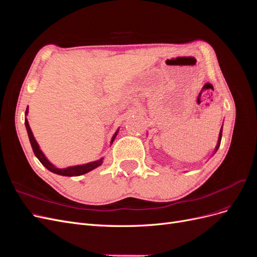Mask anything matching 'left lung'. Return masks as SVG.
Wrapping results in <instances>:
<instances>
[{"label": "left lung", "mask_w": 257, "mask_h": 257, "mask_svg": "<svg viewBox=\"0 0 257 257\" xmlns=\"http://www.w3.org/2000/svg\"><path fill=\"white\" fill-rule=\"evenodd\" d=\"M222 131H223V125H222V127H221V130H220V134H219V139H217V144H216V146H215V149H214V151H213V154L217 151V149H219V147H220V144H221V139H222Z\"/></svg>", "instance_id": "8db88e82"}]
</instances>
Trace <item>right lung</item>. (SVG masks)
Returning a JSON list of instances; mask_svg holds the SVG:
<instances>
[{
    "instance_id": "add662e5",
    "label": "right lung",
    "mask_w": 257,
    "mask_h": 257,
    "mask_svg": "<svg viewBox=\"0 0 257 257\" xmlns=\"http://www.w3.org/2000/svg\"><path fill=\"white\" fill-rule=\"evenodd\" d=\"M29 106L27 107V110H26V115H28V112H29ZM25 124H26V127H27V132H28V136H29V139H30V143H31V146H32V149H33V152L35 154V157L40 160V162L42 163V164L47 168L49 172L53 173V174H57V175H60V176H66V177H76V176H81V175H84L87 174L89 172H91V170L95 169L96 167L100 166L103 164V161H104V158H100L99 160H96V161H93V162H89V163H85V164H81V165H75V166H68L66 168H58L54 166L52 163L46 158V155L43 153V151L41 150L40 148V145L37 144L36 139L32 133V130H31L30 127V124H29V121L28 119L26 118L25 120ZM118 132H119V128L115 131V133L113 134L111 141H110V146L112 145L113 141L115 139L116 135H118Z\"/></svg>"
}]
</instances>
